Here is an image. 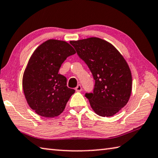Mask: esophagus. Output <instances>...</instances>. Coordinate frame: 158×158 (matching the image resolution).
<instances>
[{
	"mask_svg": "<svg viewBox=\"0 0 158 158\" xmlns=\"http://www.w3.org/2000/svg\"><path fill=\"white\" fill-rule=\"evenodd\" d=\"M75 89H76V92H81L82 91V87H81V85H77V86L75 88Z\"/></svg>",
	"mask_w": 158,
	"mask_h": 158,
	"instance_id": "esophagus-1",
	"label": "esophagus"
}]
</instances>
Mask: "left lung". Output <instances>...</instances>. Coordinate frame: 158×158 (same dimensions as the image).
I'll return each mask as SVG.
<instances>
[{"mask_svg": "<svg viewBox=\"0 0 158 158\" xmlns=\"http://www.w3.org/2000/svg\"><path fill=\"white\" fill-rule=\"evenodd\" d=\"M70 43L87 64L95 80L94 92L85 96L96 114L112 117L129 101L132 92V74L128 63L108 41L89 37Z\"/></svg>", "mask_w": 158, "mask_h": 158, "instance_id": "8db88e82", "label": "left lung"}]
</instances>
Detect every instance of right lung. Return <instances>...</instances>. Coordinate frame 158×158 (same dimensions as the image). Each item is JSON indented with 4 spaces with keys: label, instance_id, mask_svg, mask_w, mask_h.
<instances>
[{
    "label": "right lung",
    "instance_id": "right-lung-1",
    "mask_svg": "<svg viewBox=\"0 0 158 158\" xmlns=\"http://www.w3.org/2000/svg\"><path fill=\"white\" fill-rule=\"evenodd\" d=\"M76 51L65 41L48 40L39 46L30 57L22 85L30 108L43 117L53 118L64 110L75 90L66 86L60 68Z\"/></svg>",
    "mask_w": 158,
    "mask_h": 158
}]
</instances>
